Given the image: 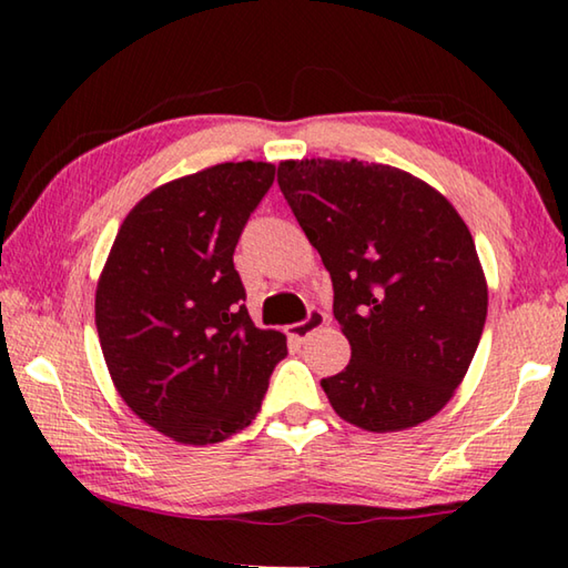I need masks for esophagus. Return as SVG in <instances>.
<instances>
[{"label": "esophagus", "mask_w": 568, "mask_h": 568, "mask_svg": "<svg viewBox=\"0 0 568 568\" xmlns=\"http://www.w3.org/2000/svg\"><path fill=\"white\" fill-rule=\"evenodd\" d=\"M325 323H328V315L318 311V307H311V311H307V318L301 321V323H293L291 328H287V335H291V338H295V341H305L311 333L321 331Z\"/></svg>", "instance_id": "34e87169"}]
</instances>
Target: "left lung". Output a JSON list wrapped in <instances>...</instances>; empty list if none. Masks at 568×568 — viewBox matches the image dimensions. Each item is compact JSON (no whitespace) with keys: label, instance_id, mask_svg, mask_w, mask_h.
I'll return each instance as SVG.
<instances>
[{"label":"left lung","instance_id":"left-lung-1","mask_svg":"<svg viewBox=\"0 0 568 568\" xmlns=\"http://www.w3.org/2000/svg\"><path fill=\"white\" fill-rule=\"evenodd\" d=\"M277 185L333 281V315L351 343L323 378L353 426H418L464 381L486 323L474 237L448 200L390 165L285 160Z\"/></svg>","mask_w":568,"mask_h":568}]
</instances>
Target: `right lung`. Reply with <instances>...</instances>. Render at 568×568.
Listing matches in <instances>:
<instances>
[{"instance_id":"obj_1","label":"right lung","mask_w":568,"mask_h":568,"mask_svg":"<svg viewBox=\"0 0 568 568\" xmlns=\"http://www.w3.org/2000/svg\"><path fill=\"white\" fill-rule=\"evenodd\" d=\"M275 180L271 162H223L172 180L124 217L94 297L114 388L180 444L247 428L287 355L250 321L233 255Z\"/></svg>"}]
</instances>
